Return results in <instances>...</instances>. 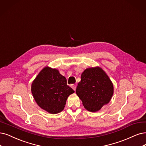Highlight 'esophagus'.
Instances as JSON below:
<instances>
[{
  "mask_svg": "<svg viewBox=\"0 0 146 146\" xmlns=\"http://www.w3.org/2000/svg\"><path fill=\"white\" fill-rule=\"evenodd\" d=\"M71 87L75 91V90H76V85H74V84H72V85H71Z\"/></svg>",
  "mask_w": 146,
  "mask_h": 146,
  "instance_id": "34e87169",
  "label": "esophagus"
}]
</instances>
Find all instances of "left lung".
Here are the masks:
<instances>
[{"mask_svg": "<svg viewBox=\"0 0 146 146\" xmlns=\"http://www.w3.org/2000/svg\"><path fill=\"white\" fill-rule=\"evenodd\" d=\"M80 79L76 93L86 110L97 112L109 103L114 94V86L101 67L85 69Z\"/></svg>", "mask_w": 146, "mask_h": 146, "instance_id": "obj_1", "label": "left lung"}]
</instances>
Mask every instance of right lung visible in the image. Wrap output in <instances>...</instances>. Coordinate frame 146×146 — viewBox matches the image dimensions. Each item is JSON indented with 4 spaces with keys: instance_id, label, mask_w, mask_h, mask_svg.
<instances>
[{
    "instance_id": "1",
    "label": "right lung",
    "mask_w": 146,
    "mask_h": 146,
    "mask_svg": "<svg viewBox=\"0 0 146 146\" xmlns=\"http://www.w3.org/2000/svg\"><path fill=\"white\" fill-rule=\"evenodd\" d=\"M31 92L41 109L56 114L64 109L68 97L74 91L67 85L66 78L57 69L47 66L32 82Z\"/></svg>"
}]
</instances>
